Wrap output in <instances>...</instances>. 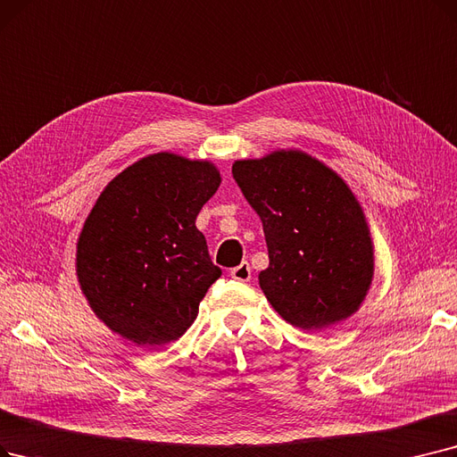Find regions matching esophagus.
Instances as JSON below:
<instances>
[{
  "instance_id": "1",
  "label": "esophagus",
  "mask_w": 457,
  "mask_h": 457,
  "mask_svg": "<svg viewBox=\"0 0 457 457\" xmlns=\"http://www.w3.org/2000/svg\"><path fill=\"white\" fill-rule=\"evenodd\" d=\"M229 274H231L233 280H237V282H250V278H252V269H250V265H248L246 262H243L239 267L231 269V270H229Z\"/></svg>"
}]
</instances>
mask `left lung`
<instances>
[{
  "label": "left lung",
  "instance_id": "1",
  "mask_svg": "<svg viewBox=\"0 0 457 457\" xmlns=\"http://www.w3.org/2000/svg\"><path fill=\"white\" fill-rule=\"evenodd\" d=\"M231 173L263 222L269 267L260 287L282 320L323 330L359 312L373 280V241L342 177L299 149L235 161Z\"/></svg>",
  "mask_w": 457,
  "mask_h": 457
}]
</instances>
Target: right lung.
Wrapping results in <instances>:
<instances>
[{
	"label": "right lung",
	"instance_id": "add662e5",
	"mask_svg": "<svg viewBox=\"0 0 457 457\" xmlns=\"http://www.w3.org/2000/svg\"><path fill=\"white\" fill-rule=\"evenodd\" d=\"M222 183L211 161L147 154L98 195L76 243V276L93 313L137 347L179 340L222 270L195 216Z\"/></svg>",
	"mask_w": 457,
	"mask_h": 457
}]
</instances>
